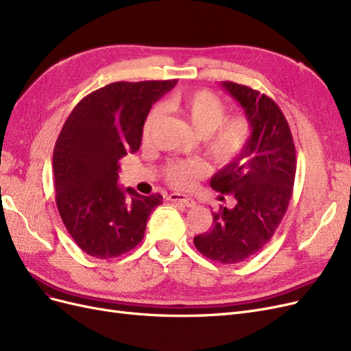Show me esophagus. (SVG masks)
Masks as SVG:
<instances>
[{"instance_id":"esophagus-1","label":"esophagus","mask_w":351,"mask_h":351,"mask_svg":"<svg viewBox=\"0 0 351 351\" xmlns=\"http://www.w3.org/2000/svg\"><path fill=\"white\" fill-rule=\"evenodd\" d=\"M168 200L176 202V204H182L187 208H193L196 205V202L192 197H189V196L182 195V193H171L168 196Z\"/></svg>"}]
</instances>
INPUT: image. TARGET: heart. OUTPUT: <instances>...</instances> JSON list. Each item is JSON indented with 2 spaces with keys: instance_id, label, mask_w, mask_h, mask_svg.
Masks as SVG:
<instances>
[{
  "instance_id": "1",
  "label": "heart",
  "mask_w": 351,
  "mask_h": 351,
  "mask_svg": "<svg viewBox=\"0 0 351 351\" xmlns=\"http://www.w3.org/2000/svg\"><path fill=\"white\" fill-rule=\"evenodd\" d=\"M168 105L200 134L204 149L218 165L226 167L236 162L249 147L253 136L250 120L241 114L227 115V104L214 92L205 89L183 92L169 99ZM159 119L161 107L155 105L143 121V141L149 139ZM206 173L208 167L202 159H186L169 162L164 177L173 187L187 189Z\"/></svg>"
}]
</instances>
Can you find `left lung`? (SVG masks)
Here are the masks:
<instances>
[{"mask_svg": "<svg viewBox=\"0 0 351 351\" xmlns=\"http://www.w3.org/2000/svg\"><path fill=\"white\" fill-rule=\"evenodd\" d=\"M221 84L244 110L253 136L246 152L210 178L217 192L234 195L236 206L214 212L212 228L193 243L210 261L240 263L272 239L285 215L294 186L295 147L289 123L269 97L234 82Z\"/></svg>", "mask_w": 351, "mask_h": 351, "instance_id": "obj_1", "label": "left lung"}]
</instances>
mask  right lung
I'll list each match as a JSON object with an SVG mask.
<instances>
[{
    "label": "right lung",
    "mask_w": 351,
    "mask_h": 351,
    "mask_svg": "<svg viewBox=\"0 0 351 351\" xmlns=\"http://www.w3.org/2000/svg\"><path fill=\"white\" fill-rule=\"evenodd\" d=\"M177 80L115 82L84 97L61 129L52 156L62 222L89 256L111 259L143 240L161 195L142 196L119 183V161L139 151L152 104Z\"/></svg>",
    "instance_id": "add662e5"
}]
</instances>
